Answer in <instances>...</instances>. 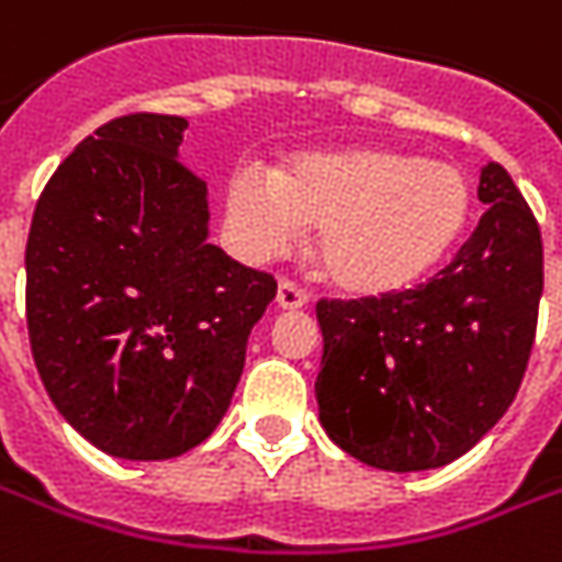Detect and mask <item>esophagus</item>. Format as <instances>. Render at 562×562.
Returning <instances> with one entry per match:
<instances>
[{"label":"esophagus","mask_w":562,"mask_h":562,"mask_svg":"<svg viewBox=\"0 0 562 562\" xmlns=\"http://www.w3.org/2000/svg\"><path fill=\"white\" fill-rule=\"evenodd\" d=\"M277 304H280L282 311H299V307L307 304V292L301 289L299 282L282 280L280 289H277Z\"/></svg>","instance_id":"obj_1"}]
</instances>
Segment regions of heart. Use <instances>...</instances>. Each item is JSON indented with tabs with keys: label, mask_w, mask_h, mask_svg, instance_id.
Returning <instances> with one entry per match:
<instances>
[{
	"label": "heart",
	"mask_w": 562,
	"mask_h": 562,
	"mask_svg": "<svg viewBox=\"0 0 562 562\" xmlns=\"http://www.w3.org/2000/svg\"><path fill=\"white\" fill-rule=\"evenodd\" d=\"M470 214V186L454 165L395 148L304 155L263 173L239 167L226 186V217L251 258H277L319 229L326 280L351 295L411 289L451 251Z\"/></svg>",
	"instance_id": "b5f03b06"
}]
</instances>
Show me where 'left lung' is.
<instances>
[{
	"label": "left lung",
	"mask_w": 562,
	"mask_h": 562,
	"mask_svg": "<svg viewBox=\"0 0 562 562\" xmlns=\"http://www.w3.org/2000/svg\"><path fill=\"white\" fill-rule=\"evenodd\" d=\"M473 236L426 285L319 301V426L385 473L463 457L507 414L532 355L544 289L541 229L501 165L482 167Z\"/></svg>",
	"instance_id": "1"
}]
</instances>
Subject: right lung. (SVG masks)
I'll list each match as a JSON object with an SVG mask.
<instances>
[{
    "mask_svg": "<svg viewBox=\"0 0 562 562\" xmlns=\"http://www.w3.org/2000/svg\"><path fill=\"white\" fill-rule=\"evenodd\" d=\"M186 117L126 114L70 151L27 236V333L52 404L99 451L170 460L217 429L277 282L207 243Z\"/></svg>",
    "mask_w": 562,
    "mask_h": 562,
    "instance_id": "1",
    "label": "right lung"
}]
</instances>
